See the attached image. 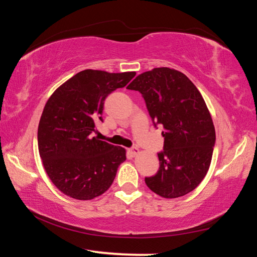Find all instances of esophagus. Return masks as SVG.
Listing matches in <instances>:
<instances>
[{"label":"esophagus","instance_id":"34e87169","mask_svg":"<svg viewBox=\"0 0 257 257\" xmlns=\"http://www.w3.org/2000/svg\"><path fill=\"white\" fill-rule=\"evenodd\" d=\"M129 153L132 154L133 156H136L139 153V150L137 149V147H133V149L129 150Z\"/></svg>","mask_w":257,"mask_h":257}]
</instances>
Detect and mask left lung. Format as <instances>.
I'll return each mask as SVG.
<instances>
[{
	"label": "left lung",
	"instance_id": "1",
	"mask_svg": "<svg viewBox=\"0 0 257 257\" xmlns=\"http://www.w3.org/2000/svg\"><path fill=\"white\" fill-rule=\"evenodd\" d=\"M127 88L143 95L154 125L163 127L160 168L145 178L147 187L164 198L193 191L206 176L215 144L214 124L199 90L184 73L165 67L141 73Z\"/></svg>",
	"mask_w": 257,
	"mask_h": 257
}]
</instances>
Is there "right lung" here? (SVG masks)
<instances>
[{"label": "right lung", "mask_w": 257, "mask_h": 257, "mask_svg": "<svg viewBox=\"0 0 257 257\" xmlns=\"http://www.w3.org/2000/svg\"><path fill=\"white\" fill-rule=\"evenodd\" d=\"M135 71L111 73L87 69L78 72L51 95L38 124L37 141L43 165L54 186L80 201L110 188L125 150L92 137L103 121L104 101L122 88Z\"/></svg>", "instance_id": "right-lung-1"}]
</instances>
